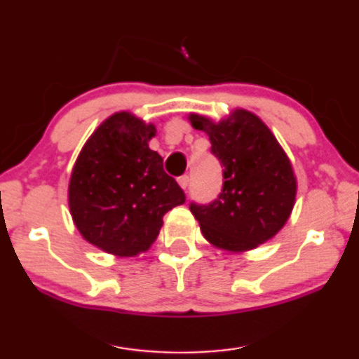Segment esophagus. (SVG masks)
I'll use <instances>...</instances> for the list:
<instances>
[{
  "label": "esophagus",
  "instance_id": "1",
  "mask_svg": "<svg viewBox=\"0 0 359 359\" xmlns=\"http://www.w3.org/2000/svg\"><path fill=\"white\" fill-rule=\"evenodd\" d=\"M177 182H179V185L182 187V189H187V187H189V184H190V177L189 175H182V177H179L177 179Z\"/></svg>",
  "mask_w": 359,
  "mask_h": 359
}]
</instances>
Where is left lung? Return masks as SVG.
Returning <instances> with one entry per match:
<instances>
[{
	"instance_id": "8db88e82",
	"label": "left lung",
	"mask_w": 359,
	"mask_h": 359,
	"mask_svg": "<svg viewBox=\"0 0 359 359\" xmlns=\"http://www.w3.org/2000/svg\"><path fill=\"white\" fill-rule=\"evenodd\" d=\"M191 127L205 131L211 154L223 165V189L208 205L191 201L190 211L205 239L219 249H255L278 232L296 198L291 163L269 127L247 110L213 123L190 115Z\"/></svg>"
}]
</instances>
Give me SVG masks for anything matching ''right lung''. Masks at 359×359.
Wrapping results in <instances>:
<instances>
[{
    "label": "right lung",
    "mask_w": 359,
    "mask_h": 359,
    "mask_svg": "<svg viewBox=\"0 0 359 359\" xmlns=\"http://www.w3.org/2000/svg\"><path fill=\"white\" fill-rule=\"evenodd\" d=\"M154 125L128 112L109 117L78 156L68 200L78 231L109 254L133 257L158 237L163 216L185 194L149 149Z\"/></svg>",
    "instance_id": "add662e5"
}]
</instances>
